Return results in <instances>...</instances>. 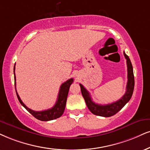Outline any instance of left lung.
Masks as SVG:
<instances>
[{
    "label": "left lung",
    "instance_id": "1",
    "mask_svg": "<svg viewBox=\"0 0 150 150\" xmlns=\"http://www.w3.org/2000/svg\"><path fill=\"white\" fill-rule=\"evenodd\" d=\"M124 55L127 60V73H128L127 79H128V81H127L126 92L123 97L118 101L106 105L95 103L94 101H92V98L90 97V93L88 90L84 88L83 85L80 84L81 93H82L83 97L84 98L87 106L90 110V112L94 115L106 117L114 115L118 111H120L132 98L134 89V71H133V67L128 55L125 52H124Z\"/></svg>",
    "mask_w": 150,
    "mask_h": 150
}]
</instances>
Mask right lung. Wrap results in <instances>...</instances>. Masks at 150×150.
<instances>
[{
    "mask_svg": "<svg viewBox=\"0 0 150 150\" xmlns=\"http://www.w3.org/2000/svg\"><path fill=\"white\" fill-rule=\"evenodd\" d=\"M14 70H15V65L14 67V85H15V90L17 98L21 103V104L28 111L31 115H33L35 117L37 118L38 120H41V121H49V120H53L57 118L60 117L63 114L64 108H65L66 102H67V98L68 92L72 83H73L74 79H70L67 80L66 82H64L61 85L60 90H59V93L58 96V99H57L55 104L51 108L47 109V110H42V111H35V110H31L30 108H28L25 104L20 99L19 96H18L17 92L16 89V76L15 73H14Z\"/></svg>",
    "mask_w": 150,
    "mask_h": 150,
    "instance_id": "obj_1",
    "label": "right lung"
}]
</instances>
